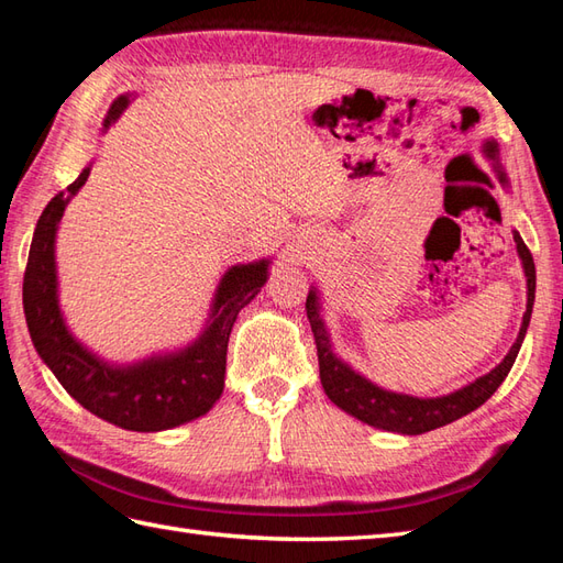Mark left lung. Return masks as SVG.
Here are the masks:
<instances>
[{"label": "left lung", "instance_id": "obj_1", "mask_svg": "<svg viewBox=\"0 0 563 563\" xmlns=\"http://www.w3.org/2000/svg\"><path fill=\"white\" fill-rule=\"evenodd\" d=\"M484 154H486V159L494 162V172L498 176L500 186H508V176L504 169H500L498 145L494 140L486 142ZM512 239H516L518 254H520L522 268H525V278H528V309H525V314H522V327H520L518 339H516V343H512L508 355L492 369V373H486L484 377L470 382V385L457 389V391L445 394V397L418 399V397H409V394L387 391V389L377 387L375 382L365 379L361 373H355L351 365H345L331 349L329 331H327L324 319H321L317 288L309 290L305 307H307L309 324H312V333H314L317 355H319V377H321V387H324L327 397L345 413L355 416L357 421L382 428V430H389V433H401V435L428 433V430L448 426L452 421H457V418L472 413L474 409H479V406L488 397H492V394L500 385H504V379L508 377L512 363H516L522 339L530 327V317H532L534 280H537L534 278V261H532L530 249L525 246L522 236L518 232L512 234Z\"/></svg>", "mask_w": 563, "mask_h": 563}]
</instances>
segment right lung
Wrapping results in <instances>:
<instances>
[{"instance_id":"1","label":"right lung","mask_w":563,"mask_h":563,"mask_svg":"<svg viewBox=\"0 0 563 563\" xmlns=\"http://www.w3.org/2000/svg\"><path fill=\"white\" fill-rule=\"evenodd\" d=\"M130 97H118L103 118V133L128 109ZM87 166L75 184L47 202L29 251L23 275V312L41 361L84 409L118 428L157 433L208 413L224 389L227 343L236 321L268 278V258L239 263L222 275L210 307L206 331L186 349L152 355L133 365H111L71 336L57 302L55 236L71 196L87 184Z\"/></svg>"}]
</instances>
